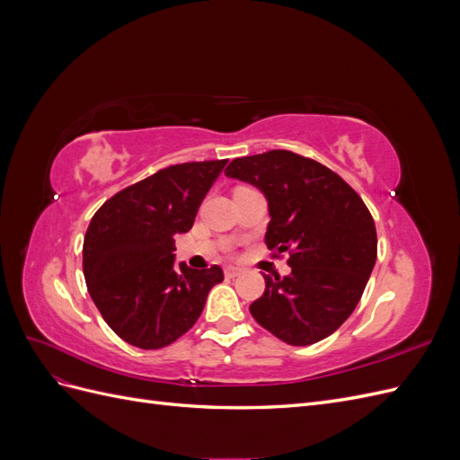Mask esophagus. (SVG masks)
Masks as SVG:
<instances>
[{
    "label": "esophagus",
    "instance_id": "esophagus-1",
    "mask_svg": "<svg viewBox=\"0 0 460 460\" xmlns=\"http://www.w3.org/2000/svg\"><path fill=\"white\" fill-rule=\"evenodd\" d=\"M240 274H242L240 267H232V264H230V267L225 269V276L226 278H235V276H240Z\"/></svg>",
    "mask_w": 460,
    "mask_h": 460
}]
</instances>
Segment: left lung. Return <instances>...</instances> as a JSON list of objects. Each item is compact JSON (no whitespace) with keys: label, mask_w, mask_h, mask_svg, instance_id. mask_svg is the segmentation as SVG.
<instances>
[{"label":"left lung","mask_w":460,"mask_h":460,"mask_svg":"<svg viewBox=\"0 0 460 460\" xmlns=\"http://www.w3.org/2000/svg\"><path fill=\"white\" fill-rule=\"evenodd\" d=\"M225 172L267 196L264 242L274 257L289 255L291 274H262L264 294L249 311L289 345L328 338L355 311L378 255L368 207L340 174L288 149L238 157Z\"/></svg>","instance_id":"8db88e82"}]
</instances>
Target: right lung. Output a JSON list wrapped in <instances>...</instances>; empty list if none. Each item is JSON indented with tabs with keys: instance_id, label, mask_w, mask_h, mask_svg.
Wrapping results in <instances>:
<instances>
[{
	"instance_id": "add662e5",
	"label": "right lung",
	"mask_w": 460,
	"mask_h": 460,
	"mask_svg": "<svg viewBox=\"0 0 460 460\" xmlns=\"http://www.w3.org/2000/svg\"><path fill=\"white\" fill-rule=\"evenodd\" d=\"M228 159L180 163L109 198L92 217L82 247L90 296L109 328L140 349H161L196 324L208 291L225 280L211 269H174V235L198 208Z\"/></svg>"
}]
</instances>
